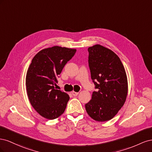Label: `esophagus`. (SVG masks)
<instances>
[{
	"label": "esophagus",
	"instance_id": "34e87169",
	"mask_svg": "<svg viewBox=\"0 0 152 152\" xmlns=\"http://www.w3.org/2000/svg\"><path fill=\"white\" fill-rule=\"evenodd\" d=\"M72 94L73 96H77L78 94H79V93H77V92H75V91H72Z\"/></svg>",
	"mask_w": 152,
	"mask_h": 152
}]
</instances>
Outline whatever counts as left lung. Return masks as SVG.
Here are the masks:
<instances>
[{
	"label": "left lung",
	"instance_id": "1",
	"mask_svg": "<svg viewBox=\"0 0 152 152\" xmlns=\"http://www.w3.org/2000/svg\"><path fill=\"white\" fill-rule=\"evenodd\" d=\"M88 52L91 79L97 91L86 104V110L94 121H108L116 115L126 100V70L117 55L103 45L89 47Z\"/></svg>",
	"mask_w": 152,
	"mask_h": 152
}]
</instances>
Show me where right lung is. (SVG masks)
Masks as SVG:
<instances>
[{
    "instance_id": "add662e5",
    "label": "right lung",
    "mask_w": 152,
    "mask_h": 152,
    "mask_svg": "<svg viewBox=\"0 0 152 152\" xmlns=\"http://www.w3.org/2000/svg\"><path fill=\"white\" fill-rule=\"evenodd\" d=\"M76 50L56 45L41 50L32 59L26 75L27 95L36 112L45 118L53 120L65 112L70 97L54 86Z\"/></svg>"
}]
</instances>
